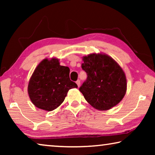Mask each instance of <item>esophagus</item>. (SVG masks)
<instances>
[{
    "mask_svg": "<svg viewBox=\"0 0 155 155\" xmlns=\"http://www.w3.org/2000/svg\"><path fill=\"white\" fill-rule=\"evenodd\" d=\"M76 83L77 84L78 87H80V85H81V81H80V80H77V82H76Z\"/></svg>",
    "mask_w": 155,
    "mask_h": 155,
    "instance_id": "1",
    "label": "esophagus"
}]
</instances>
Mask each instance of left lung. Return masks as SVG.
Returning a JSON list of instances; mask_svg holds the SVG:
<instances>
[{"label":"left lung","mask_w":155,"mask_h":155,"mask_svg":"<svg viewBox=\"0 0 155 155\" xmlns=\"http://www.w3.org/2000/svg\"><path fill=\"white\" fill-rule=\"evenodd\" d=\"M82 69L87 78L79 88L94 108L105 111L117 105L127 91V78L119 64L105 54L92 53L83 57Z\"/></svg>","instance_id":"1"}]
</instances>
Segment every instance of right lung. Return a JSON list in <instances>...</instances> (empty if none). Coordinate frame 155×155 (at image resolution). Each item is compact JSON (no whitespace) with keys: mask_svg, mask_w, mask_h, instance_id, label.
<instances>
[{"mask_svg":"<svg viewBox=\"0 0 155 155\" xmlns=\"http://www.w3.org/2000/svg\"><path fill=\"white\" fill-rule=\"evenodd\" d=\"M69 75V68L60 65L58 59L42 60L28 85V96L34 105L48 111L57 109L64 102L68 91L78 87Z\"/></svg>","mask_w":155,"mask_h":155,"instance_id":"1","label":"right lung"}]
</instances>
